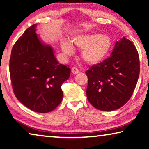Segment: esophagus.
<instances>
[{
    "label": "esophagus",
    "mask_w": 149,
    "mask_h": 149,
    "mask_svg": "<svg viewBox=\"0 0 149 149\" xmlns=\"http://www.w3.org/2000/svg\"><path fill=\"white\" fill-rule=\"evenodd\" d=\"M71 72H72L73 74H76L77 73H79V70L76 68V67H73V68H71Z\"/></svg>",
    "instance_id": "esophagus-1"
}]
</instances>
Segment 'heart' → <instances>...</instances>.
Here are the masks:
<instances>
[{
  "label": "heart",
  "instance_id": "1",
  "mask_svg": "<svg viewBox=\"0 0 149 149\" xmlns=\"http://www.w3.org/2000/svg\"><path fill=\"white\" fill-rule=\"evenodd\" d=\"M72 43L82 49L81 58L89 65L98 64L107 58L113 47V40L108 34L100 33L77 34L72 38ZM61 48L66 56L74 54L72 45L67 40L61 42Z\"/></svg>",
  "mask_w": 149,
  "mask_h": 149
}]
</instances>
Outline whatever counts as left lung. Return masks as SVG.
<instances>
[{
  "label": "left lung",
  "instance_id": "1",
  "mask_svg": "<svg viewBox=\"0 0 149 149\" xmlns=\"http://www.w3.org/2000/svg\"><path fill=\"white\" fill-rule=\"evenodd\" d=\"M87 97L93 107L103 111L117 110L131 97L140 74L136 47L125 37L115 43L111 56L86 72Z\"/></svg>",
  "mask_w": 149,
  "mask_h": 149
}]
</instances>
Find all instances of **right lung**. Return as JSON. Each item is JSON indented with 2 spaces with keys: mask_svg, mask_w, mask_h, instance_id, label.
<instances>
[{
  "mask_svg": "<svg viewBox=\"0 0 149 149\" xmlns=\"http://www.w3.org/2000/svg\"><path fill=\"white\" fill-rule=\"evenodd\" d=\"M37 24L26 30L12 48L10 77L15 97L32 111L46 113L62 100V83L70 74L68 66L59 64L51 45L36 33Z\"/></svg>",
  "mask_w": 149,
  "mask_h": 149,
  "instance_id": "right-lung-1",
  "label": "right lung"
}]
</instances>
